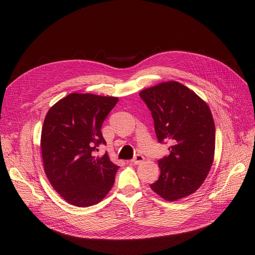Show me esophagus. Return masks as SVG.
<instances>
[{
  "mask_svg": "<svg viewBox=\"0 0 255 255\" xmlns=\"http://www.w3.org/2000/svg\"><path fill=\"white\" fill-rule=\"evenodd\" d=\"M143 160H144V157L142 155H140V154H137V155H135L134 158L131 160V162L133 164H139V163H141L143 161Z\"/></svg>",
  "mask_w": 255,
  "mask_h": 255,
  "instance_id": "34e87169",
  "label": "esophagus"
}]
</instances>
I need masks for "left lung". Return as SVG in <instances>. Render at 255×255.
<instances>
[{
	"instance_id": "obj_1",
	"label": "left lung",
	"mask_w": 255,
	"mask_h": 255,
	"mask_svg": "<svg viewBox=\"0 0 255 255\" xmlns=\"http://www.w3.org/2000/svg\"><path fill=\"white\" fill-rule=\"evenodd\" d=\"M152 113L159 142L170 141L169 155L159 160V179L151 188L166 200L195 192L206 180L215 152V124L208 104L178 82L139 93Z\"/></svg>"
}]
</instances>
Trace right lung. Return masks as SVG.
Masks as SVG:
<instances>
[{
	"mask_svg": "<svg viewBox=\"0 0 255 255\" xmlns=\"http://www.w3.org/2000/svg\"><path fill=\"white\" fill-rule=\"evenodd\" d=\"M117 97L72 93L46 114L41 132L44 171L55 190L73 206L98 204L110 192L119 168L107 153L101 127Z\"/></svg>",
	"mask_w": 255,
	"mask_h": 255,
	"instance_id": "add662e5",
	"label": "right lung"
}]
</instances>
